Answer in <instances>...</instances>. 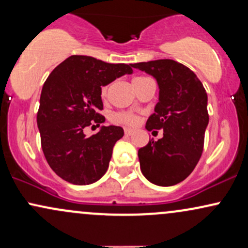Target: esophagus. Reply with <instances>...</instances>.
I'll return each instance as SVG.
<instances>
[{
	"label": "esophagus",
	"instance_id": "esophagus-1",
	"mask_svg": "<svg viewBox=\"0 0 248 248\" xmlns=\"http://www.w3.org/2000/svg\"><path fill=\"white\" fill-rule=\"evenodd\" d=\"M133 132H134V130L132 129V128H124V134H126V135H127V136L132 135V134H133Z\"/></svg>",
	"mask_w": 248,
	"mask_h": 248
}]
</instances>
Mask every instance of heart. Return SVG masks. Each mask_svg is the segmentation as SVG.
<instances>
[{"label": "heart", "instance_id": "1", "mask_svg": "<svg viewBox=\"0 0 248 248\" xmlns=\"http://www.w3.org/2000/svg\"><path fill=\"white\" fill-rule=\"evenodd\" d=\"M148 79L147 77H136L134 79V85L139 84V82L146 80ZM108 92H109V85L106 84L104 86H101L100 90V95L102 99H106L108 96ZM112 120L116 122V124H127V126H135L139 122V115H136L135 113L129 112V110H120V112H115L114 114L112 115Z\"/></svg>", "mask_w": 248, "mask_h": 248}]
</instances>
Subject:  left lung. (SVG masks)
I'll return each instance as SVG.
<instances>
[{
	"instance_id": "1",
	"label": "left lung",
	"mask_w": 248,
	"mask_h": 248,
	"mask_svg": "<svg viewBox=\"0 0 248 248\" xmlns=\"http://www.w3.org/2000/svg\"><path fill=\"white\" fill-rule=\"evenodd\" d=\"M132 66L155 77L160 87V101L146 128L162 129L163 138L139 149L141 171L156 186H175L192 172L203 153L209 124L205 88L189 67L172 59Z\"/></svg>"
}]
</instances>
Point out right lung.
<instances>
[{"mask_svg":"<svg viewBox=\"0 0 248 248\" xmlns=\"http://www.w3.org/2000/svg\"><path fill=\"white\" fill-rule=\"evenodd\" d=\"M132 72V65L73 55L47 77L42 88L37 124L45 158L64 181L87 186L107 171L113 148L124 136V129L104 126L90 138L84 129L105 122L99 113L104 108L101 86Z\"/></svg>","mask_w":248,"mask_h":248,"instance_id":"obj_1","label":"right lung"}]
</instances>
